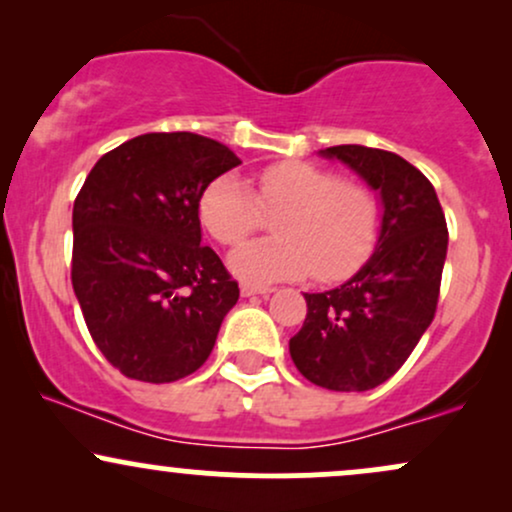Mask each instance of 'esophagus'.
Listing matches in <instances>:
<instances>
[{
	"mask_svg": "<svg viewBox=\"0 0 512 512\" xmlns=\"http://www.w3.org/2000/svg\"><path fill=\"white\" fill-rule=\"evenodd\" d=\"M274 289L272 286H257V284H243L240 286V293H243L245 298H250V296H269V293H272Z\"/></svg>",
	"mask_w": 512,
	"mask_h": 512,
	"instance_id": "obj_1",
	"label": "esophagus"
}]
</instances>
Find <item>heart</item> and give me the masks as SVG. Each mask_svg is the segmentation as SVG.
<instances>
[{"instance_id":"heart-1","label":"heart","mask_w":512,"mask_h":512,"mask_svg":"<svg viewBox=\"0 0 512 512\" xmlns=\"http://www.w3.org/2000/svg\"><path fill=\"white\" fill-rule=\"evenodd\" d=\"M276 214V236L233 252V272L250 281H342L373 255L383 231V207L368 185L342 180L330 168L284 161L257 173V192L223 173L199 197V221L226 248L245 243Z\"/></svg>"}]
</instances>
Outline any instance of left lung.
I'll return each mask as SVG.
<instances>
[{
    "instance_id": "obj_1",
    "label": "left lung",
    "mask_w": 512,
    "mask_h": 512,
    "mask_svg": "<svg viewBox=\"0 0 512 512\" xmlns=\"http://www.w3.org/2000/svg\"><path fill=\"white\" fill-rule=\"evenodd\" d=\"M322 154L344 161L380 192L383 231L373 257L346 284L303 293L308 313L289 351L310 383L366 392L404 366L433 322L448 223L431 180L402 156L358 144Z\"/></svg>"
}]
</instances>
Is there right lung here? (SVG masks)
Segmentation results:
<instances>
[{
    "label": "right lung",
    "mask_w": 512,
    "mask_h": 512,
    "mask_svg": "<svg viewBox=\"0 0 512 512\" xmlns=\"http://www.w3.org/2000/svg\"><path fill=\"white\" fill-rule=\"evenodd\" d=\"M238 163L214 139L151 132L101 156L76 195L72 286L93 342L127 378L173 383L214 349L240 289L202 245L199 197Z\"/></svg>",
    "instance_id": "right-lung-1"
}]
</instances>
